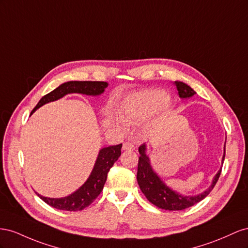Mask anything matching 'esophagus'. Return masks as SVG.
<instances>
[{"label":"esophagus","mask_w":248,"mask_h":248,"mask_svg":"<svg viewBox=\"0 0 248 248\" xmlns=\"http://www.w3.org/2000/svg\"><path fill=\"white\" fill-rule=\"evenodd\" d=\"M123 148L124 151H134V150H135V145H134L131 142H129V141H126V142L124 143Z\"/></svg>","instance_id":"1"}]
</instances>
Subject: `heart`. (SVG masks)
I'll list each match as a JSON object with an SVG mask.
<instances>
[{"label":"heart","mask_w":248,"mask_h":248,"mask_svg":"<svg viewBox=\"0 0 248 248\" xmlns=\"http://www.w3.org/2000/svg\"><path fill=\"white\" fill-rule=\"evenodd\" d=\"M167 102V94L161 90H151L134 96L124 104L125 117L139 119L146 117Z\"/></svg>","instance_id":"heart-1"}]
</instances>
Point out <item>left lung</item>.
Returning a JSON list of instances; mask_svg holds the SVG:
<instances>
[{"instance_id":"1","label":"left lung","mask_w":248,"mask_h":248,"mask_svg":"<svg viewBox=\"0 0 248 248\" xmlns=\"http://www.w3.org/2000/svg\"><path fill=\"white\" fill-rule=\"evenodd\" d=\"M174 85L176 86V89H178L180 97L182 98H187L195 94V91L185 83L175 81ZM145 144H141L139 146L140 155L138 159L137 181L141 191L146 196V199L158 208L169 211H180L192 207L193 204L202 201L211 192L212 189L216 185L219 176H220L221 169L215 175L212 185L204 192L195 196H184L178 192H174L170 188H168L160 180L157 173L154 172L150 163V159H148L145 154ZM224 157L225 147L222 161H224Z\"/></svg>"}]
</instances>
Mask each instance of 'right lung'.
Returning <instances> with one entry per match:
<instances>
[{"mask_svg": "<svg viewBox=\"0 0 248 248\" xmlns=\"http://www.w3.org/2000/svg\"><path fill=\"white\" fill-rule=\"evenodd\" d=\"M108 86L106 82L97 81H70L61 84L59 87L54 89L51 93L41 97L31 114L37 110L42 105L48 102L59 100L67 93H83L87 95H98L104 93L105 88ZM122 144L111 145L104 147L97 155L95 165L93 172L84 185L78 189L76 192L63 199H49L36 193L40 199L49 206L63 211H81L88 207L96 197L100 195L104 185L107 180V174L110 168L115 163L122 154Z\"/></svg>", "mask_w": 248, "mask_h": 248, "instance_id": "1", "label": "right lung"}]
</instances>
